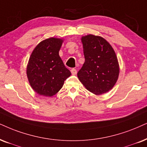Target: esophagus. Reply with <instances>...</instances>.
Wrapping results in <instances>:
<instances>
[{
	"mask_svg": "<svg viewBox=\"0 0 147 147\" xmlns=\"http://www.w3.org/2000/svg\"><path fill=\"white\" fill-rule=\"evenodd\" d=\"M77 70L75 69V68H72V69L71 70V73H72V75H77Z\"/></svg>",
	"mask_w": 147,
	"mask_h": 147,
	"instance_id": "obj_1",
	"label": "esophagus"
}]
</instances>
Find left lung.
Listing matches in <instances>:
<instances>
[{"instance_id":"8db88e82","label":"left lung","mask_w":147,"mask_h":147,"mask_svg":"<svg viewBox=\"0 0 147 147\" xmlns=\"http://www.w3.org/2000/svg\"><path fill=\"white\" fill-rule=\"evenodd\" d=\"M85 62L77 73L79 81L96 95L110 91L119 74L116 53L102 37L88 34L81 37Z\"/></svg>"}]
</instances>
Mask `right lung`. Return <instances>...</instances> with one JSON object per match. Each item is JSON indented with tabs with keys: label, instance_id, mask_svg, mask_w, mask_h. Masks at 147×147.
Masks as SVG:
<instances>
[{
	"label": "right lung",
	"instance_id": "1",
	"mask_svg": "<svg viewBox=\"0 0 147 147\" xmlns=\"http://www.w3.org/2000/svg\"><path fill=\"white\" fill-rule=\"evenodd\" d=\"M62 42V38H47L31 53L26 74L30 85L38 95L51 97L56 94L71 75L59 55Z\"/></svg>",
	"mask_w": 147,
	"mask_h": 147
}]
</instances>
